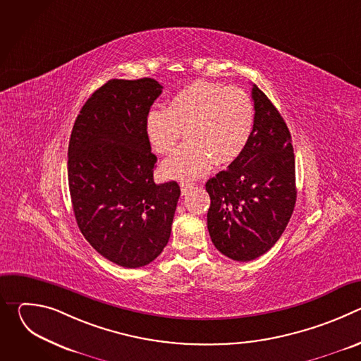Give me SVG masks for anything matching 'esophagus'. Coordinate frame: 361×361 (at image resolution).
<instances>
[{
    "label": "esophagus",
    "instance_id": "esophagus-1",
    "mask_svg": "<svg viewBox=\"0 0 361 361\" xmlns=\"http://www.w3.org/2000/svg\"><path fill=\"white\" fill-rule=\"evenodd\" d=\"M180 187H181V194H183V195H187V194L194 188V185L190 184V183H181Z\"/></svg>",
    "mask_w": 361,
    "mask_h": 361
}]
</instances>
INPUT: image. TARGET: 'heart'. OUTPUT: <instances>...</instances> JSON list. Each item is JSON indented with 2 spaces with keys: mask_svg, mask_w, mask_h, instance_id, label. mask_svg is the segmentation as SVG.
I'll use <instances>...</instances> for the list:
<instances>
[{
  "mask_svg": "<svg viewBox=\"0 0 361 361\" xmlns=\"http://www.w3.org/2000/svg\"><path fill=\"white\" fill-rule=\"evenodd\" d=\"M254 128V106L245 91L198 80L178 90L169 107H152L145 137L157 154L170 152L185 133L188 141L161 164L167 178L195 180L214 163L227 166L245 149Z\"/></svg>",
  "mask_w": 361,
  "mask_h": 361,
  "instance_id": "1",
  "label": "heart"
}]
</instances>
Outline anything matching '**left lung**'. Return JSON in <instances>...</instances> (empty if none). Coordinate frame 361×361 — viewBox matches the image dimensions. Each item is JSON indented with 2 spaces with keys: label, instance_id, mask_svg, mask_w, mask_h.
<instances>
[{
  "label": "left lung",
  "instance_id": "obj_1",
  "mask_svg": "<svg viewBox=\"0 0 361 361\" xmlns=\"http://www.w3.org/2000/svg\"><path fill=\"white\" fill-rule=\"evenodd\" d=\"M254 128L241 156L205 184L207 227L216 248L235 262L267 252L284 233L297 198L291 135L269 97L252 84Z\"/></svg>",
  "mask_w": 361,
  "mask_h": 361
}]
</instances>
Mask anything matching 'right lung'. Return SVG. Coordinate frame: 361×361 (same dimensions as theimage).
I'll return each mask as SVG.
<instances>
[{"label": "right lung", "mask_w": 361, "mask_h": 361, "mask_svg": "<svg viewBox=\"0 0 361 361\" xmlns=\"http://www.w3.org/2000/svg\"><path fill=\"white\" fill-rule=\"evenodd\" d=\"M161 91L152 78L110 80L82 106L68 144L77 224L98 254L126 269L161 254L181 192L176 181L154 183L144 120Z\"/></svg>", "instance_id": "obj_1"}]
</instances>
